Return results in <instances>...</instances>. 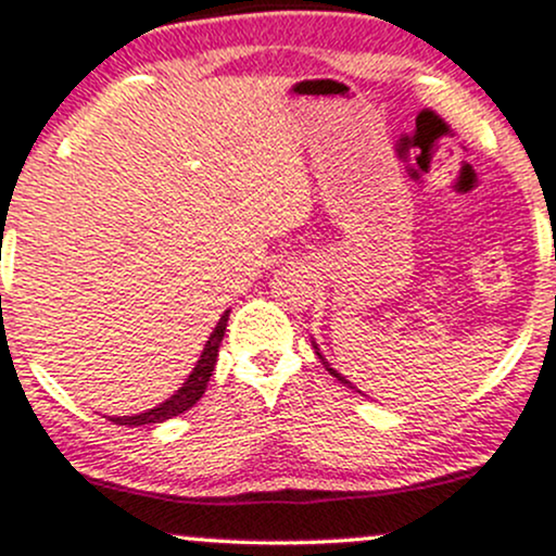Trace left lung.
Masks as SVG:
<instances>
[{
  "label": "left lung",
  "mask_w": 556,
  "mask_h": 556,
  "mask_svg": "<svg viewBox=\"0 0 556 556\" xmlns=\"http://www.w3.org/2000/svg\"><path fill=\"white\" fill-rule=\"evenodd\" d=\"M314 348H316V345H314ZM316 353H319V348H316ZM319 358H321V353H319ZM321 362H325V358H321ZM325 367L329 369V364H327V362H325ZM329 375H334V377H338V380H340V382H343V386H348V388H353V386H351V382H348L343 375H338V371H334V369H329Z\"/></svg>",
  "instance_id": "1"
}]
</instances>
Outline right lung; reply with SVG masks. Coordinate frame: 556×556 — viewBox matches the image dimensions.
<instances>
[{"label":"right lung","mask_w":556,"mask_h":556,"mask_svg":"<svg viewBox=\"0 0 556 556\" xmlns=\"http://www.w3.org/2000/svg\"><path fill=\"white\" fill-rule=\"evenodd\" d=\"M227 319H229V311H224L222 319H218L216 329L211 332L208 343H205L203 353H200V362L194 364L192 375L187 377V382L176 390L174 395L166 401V404L150 408L144 414H134V417H110V422L115 425H126V427H139V425H157V422H166L170 417H179L185 414L187 408H192L203 399L205 388H208V380L216 369V358H218V345H222L224 332H227Z\"/></svg>","instance_id":"add662e5"}]
</instances>
